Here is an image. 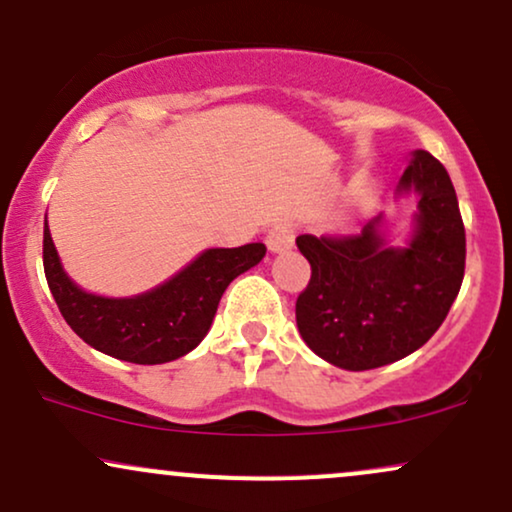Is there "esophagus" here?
Masks as SVG:
<instances>
[{"label":"esophagus","mask_w":512,"mask_h":512,"mask_svg":"<svg viewBox=\"0 0 512 512\" xmlns=\"http://www.w3.org/2000/svg\"><path fill=\"white\" fill-rule=\"evenodd\" d=\"M292 241H295V229H292V225H287V222H278V225H273L266 234V246L273 254L290 249Z\"/></svg>","instance_id":"34e87169"}]
</instances>
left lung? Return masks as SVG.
<instances>
[{
	"label": "left lung",
	"mask_w": 512,
	"mask_h": 512,
	"mask_svg": "<svg viewBox=\"0 0 512 512\" xmlns=\"http://www.w3.org/2000/svg\"><path fill=\"white\" fill-rule=\"evenodd\" d=\"M418 193L409 249H387L377 220L358 234H300L312 278L295 304L304 343L343 370H375L440 329L464 278L467 237L445 166L418 149L399 181Z\"/></svg>",
	"instance_id": "8db88e82"
}]
</instances>
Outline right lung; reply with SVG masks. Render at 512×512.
<instances>
[{
	"label": "right lung",
	"instance_id": "1",
	"mask_svg": "<svg viewBox=\"0 0 512 512\" xmlns=\"http://www.w3.org/2000/svg\"><path fill=\"white\" fill-rule=\"evenodd\" d=\"M263 256V244L210 249L157 290L108 300L79 290L67 278L48 222L43 229L45 278L62 317L91 348L137 365L169 363L191 353L208 333L227 285Z\"/></svg>",
	"mask_w": 512,
	"mask_h": 512
}]
</instances>
